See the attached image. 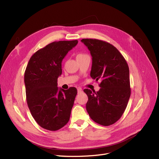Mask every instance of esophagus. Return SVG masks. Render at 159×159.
I'll use <instances>...</instances> for the list:
<instances>
[{
	"label": "esophagus",
	"mask_w": 159,
	"mask_h": 159,
	"mask_svg": "<svg viewBox=\"0 0 159 159\" xmlns=\"http://www.w3.org/2000/svg\"><path fill=\"white\" fill-rule=\"evenodd\" d=\"M81 92H82V89L79 88L78 89V93H81Z\"/></svg>",
	"instance_id": "34e87169"
}]
</instances>
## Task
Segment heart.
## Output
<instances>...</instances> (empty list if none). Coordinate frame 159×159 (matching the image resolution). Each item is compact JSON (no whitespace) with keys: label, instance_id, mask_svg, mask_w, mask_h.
I'll use <instances>...</instances> for the list:
<instances>
[{"label":"heart","instance_id":"1","mask_svg":"<svg viewBox=\"0 0 159 159\" xmlns=\"http://www.w3.org/2000/svg\"><path fill=\"white\" fill-rule=\"evenodd\" d=\"M81 55H84V54H79L78 56H81Z\"/></svg>","mask_w":159,"mask_h":159}]
</instances>
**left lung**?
I'll return each mask as SVG.
<instances>
[{"label":"left lung","mask_w":159,"mask_h":159,"mask_svg":"<svg viewBox=\"0 0 159 159\" xmlns=\"http://www.w3.org/2000/svg\"><path fill=\"white\" fill-rule=\"evenodd\" d=\"M92 56L90 75L102 80L97 92L85 89L88 101L86 109L91 119L109 126L121 118L131 95L129 69L119 50L108 42L97 39H82Z\"/></svg>","instance_id":"8db88e82"}]
</instances>
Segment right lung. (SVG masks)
Wrapping results in <instances>:
<instances>
[{"label":"right lung","mask_w":159,"mask_h":159,"mask_svg":"<svg viewBox=\"0 0 159 159\" xmlns=\"http://www.w3.org/2000/svg\"><path fill=\"white\" fill-rule=\"evenodd\" d=\"M78 40L54 42L34 54L25 73L26 102L39 125L57 131L68 123L77 95L75 88L57 87L61 61Z\"/></svg>","instance_id":"1"}]
</instances>
